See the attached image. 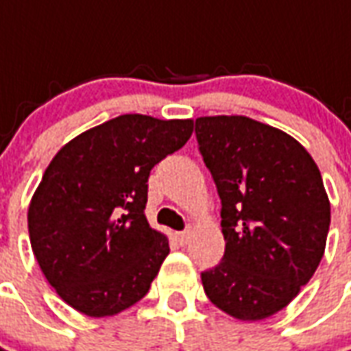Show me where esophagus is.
I'll use <instances>...</instances> for the list:
<instances>
[{"mask_svg": "<svg viewBox=\"0 0 351 351\" xmlns=\"http://www.w3.org/2000/svg\"><path fill=\"white\" fill-rule=\"evenodd\" d=\"M175 239L180 244H186L190 241V231H178V233H175Z\"/></svg>", "mask_w": 351, "mask_h": 351, "instance_id": "1", "label": "esophagus"}]
</instances>
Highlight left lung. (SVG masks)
<instances>
[{
    "instance_id": "left-lung-1",
    "label": "left lung",
    "mask_w": 351,
    "mask_h": 351,
    "mask_svg": "<svg viewBox=\"0 0 351 351\" xmlns=\"http://www.w3.org/2000/svg\"><path fill=\"white\" fill-rule=\"evenodd\" d=\"M195 137L226 239L220 263L201 272L205 293L237 319H265L293 301L324 258L331 205L319 169L293 137L246 116H201Z\"/></svg>"
}]
</instances>
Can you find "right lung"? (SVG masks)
Masks as SVG:
<instances>
[{
	"instance_id": "add662e5",
	"label": "right lung",
	"mask_w": 351,
	"mask_h": 351,
	"mask_svg": "<svg viewBox=\"0 0 351 351\" xmlns=\"http://www.w3.org/2000/svg\"><path fill=\"white\" fill-rule=\"evenodd\" d=\"M191 133L193 120L122 114L80 133L50 161L27 229L43 274L69 306L114 316L148 293L169 254L167 237L145 216L148 176Z\"/></svg>"
}]
</instances>
